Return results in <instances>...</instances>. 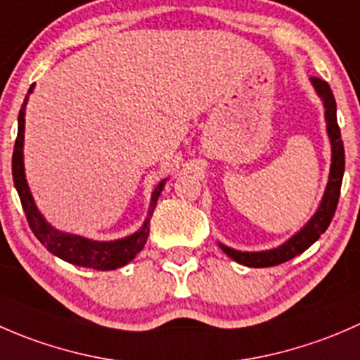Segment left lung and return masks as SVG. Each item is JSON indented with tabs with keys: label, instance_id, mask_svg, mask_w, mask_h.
<instances>
[{
	"label": "left lung",
	"instance_id": "left-lung-1",
	"mask_svg": "<svg viewBox=\"0 0 360 360\" xmlns=\"http://www.w3.org/2000/svg\"><path fill=\"white\" fill-rule=\"evenodd\" d=\"M315 90L321 96V99L324 101L326 108V122H328V134L329 139H331L333 146V163H331V174H329V183L326 188L324 198H322L321 207L315 212V216L308 221L307 226L301 231H297L291 240L285 242L284 245L271 250H264V252H240V250H235L226 248V245H221V249L235 259L237 263L245 264L250 268H266V266H275V264L285 263V261L292 259L297 254L304 252L315 240H319L322 233L328 230V226L331 224L333 216L336 212L338 200H340V190H341V181H343V172H345V148L343 141H341V132L340 127H338L336 120V101L333 96L331 86L328 85V82L314 76L311 78Z\"/></svg>",
	"mask_w": 360,
	"mask_h": 360
}]
</instances>
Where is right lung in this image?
Returning <instances> with one entry per match:
<instances>
[{
  "mask_svg": "<svg viewBox=\"0 0 360 360\" xmlns=\"http://www.w3.org/2000/svg\"><path fill=\"white\" fill-rule=\"evenodd\" d=\"M32 86L29 89L27 94L32 92ZM25 104H27V96H25L22 108L19 111V132H17L15 146H13V157H12V174H13V184L17 188V193L20 197V203L27 217L29 228L32 233L36 235L39 242L45 245L52 254H56L60 259L68 261V263L76 264V266L94 268V270H115V268L125 266L129 261H132L137 254L141 252L148 240L150 235V217L153 214L155 205L160 197V191L163 190L165 181L158 184L151 197V209L150 216H148L146 223L143 224L139 231H136L130 237L122 238V240L115 242H96L89 240V238L78 237V235H68L63 231H57L43 219L41 214L36 209L34 200L31 197L27 183H25L24 176V160H22V146H24V115H25Z\"/></svg>",
  "mask_w": 360,
  "mask_h": 360,
  "instance_id": "add662e5",
  "label": "right lung"
}]
</instances>
